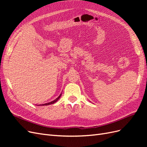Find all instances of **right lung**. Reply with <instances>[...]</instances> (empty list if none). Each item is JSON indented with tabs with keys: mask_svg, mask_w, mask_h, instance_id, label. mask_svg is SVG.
<instances>
[{
	"mask_svg": "<svg viewBox=\"0 0 147 147\" xmlns=\"http://www.w3.org/2000/svg\"><path fill=\"white\" fill-rule=\"evenodd\" d=\"M61 94L59 95V96L57 97V98H56L55 100H53V101H51V102H48V103H47V104H41V105H50V104H54V103H55V102H56L57 101V100H58L59 98H60V97H61Z\"/></svg>",
	"mask_w": 147,
	"mask_h": 147,
	"instance_id": "1",
	"label": "right lung"
}]
</instances>
